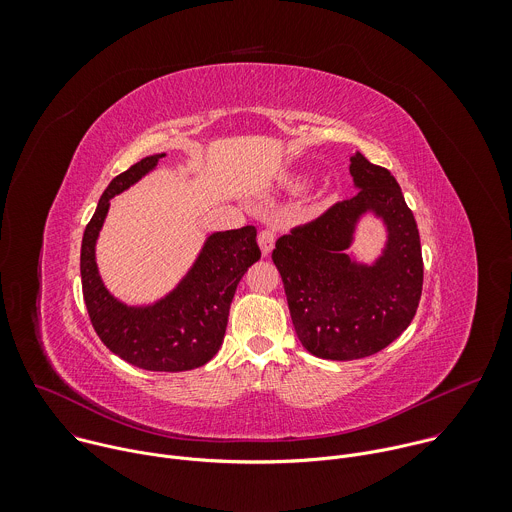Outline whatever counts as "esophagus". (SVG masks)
<instances>
[{"label": "esophagus", "mask_w": 512, "mask_h": 512, "mask_svg": "<svg viewBox=\"0 0 512 512\" xmlns=\"http://www.w3.org/2000/svg\"><path fill=\"white\" fill-rule=\"evenodd\" d=\"M257 243H259V249H261L263 257L271 255L273 245H275V233L273 231H261L259 237H257Z\"/></svg>", "instance_id": "esophagus-1"}]
</instances>
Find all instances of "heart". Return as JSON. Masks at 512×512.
<instances>
[{
  "label": "heart",
  "instance_id": "heart-1",
  "mask_svg": "<svg viewBox=\"0 0 512 512\" xmlns=\"http://www.w3.org/2000/svg\"><path fill=\"white\" fill-rule=\"evenodd\" d=\"M308 178L306 176H289L283 180V186L289 190V192H300L308 186Z\"/></svg>",
  "mask_w": 512,
  "mask_h": 512
}]
</instances>
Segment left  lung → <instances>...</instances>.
<instances>
[{"mask_svg":"<svg viewBox=\"0 0 512 512\" xmlns=\"http://www.w3.org/2000/svg\"><path fill=\"white\" fill-rule=\"evenodd\" d=\"M350 176L356 194L277 239L271 255L302 346L326 360L389 346L411 324L423 285L419 231L397 180L360 152L350 156ZM367 217L382 223L386 239L364 262L349 247Z\"/></svg>","mask_w":512,"mask_h":512,"instance_id":"1","label":"left lung"}]
</instances>
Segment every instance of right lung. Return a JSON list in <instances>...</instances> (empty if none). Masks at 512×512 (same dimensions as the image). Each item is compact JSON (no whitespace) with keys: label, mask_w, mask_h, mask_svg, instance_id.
Returning a JSON list of instances; mask_svg holds the SVG:
<instances>
[{"label":"right lung","mask_w":512,"mask_h":512,"mask_svg":"<svg viewBox=\"0 0 512 512\" xmlns=\"http://www.w3.org/2000/svg\"><path fill=\"white\" fill-rule=\"evenodd\" d=\"M162 158L166 152L145 156L109 182L83 235L81 279L93 328L113 354L143 371L178 373L202 367L221 348L237 285L261 251L253 225L216 231L168 294L143 304L117 298L101 277L97 241L111 198L152 174Z\"/></svg>","instance_id":"1"}]
</instances>
